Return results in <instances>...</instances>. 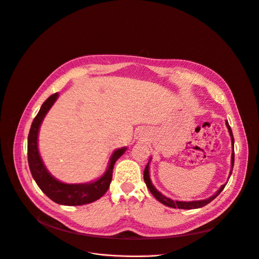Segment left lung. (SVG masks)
Segmentation results:
<instances>
[{"instance_id":"obj_1","label":"left lung","mask_w":259,"mask_h":259,"mask_svg":"<svg viewBox=\"0 0 259 259\" xmlns=\"http://www.w3.org/2000/svg\"><path fill=\"white\" fill-rule=\"evenodd\" d=\"M226 126L228 128V132H229V135L231 137V144H232V155H231V169H230V172H229V176H228V180L226 183L224 185H222L220 187V189L213 194L211 195L210 197H208V199H205V200H200V201H189V202H184V201H175L172 199H169V197L165 196L164 194H162L154 185L153 183H151V180H150V174H149V164H150V161H151V158H149V161L145 167L144 169V174H143V177H144V182L145 184L147 186V188L149 189V191L151 192V194H153L156 199L162 203L163 205L167 206V207H170V208H179V209H197V208H201V207H204L206 206L207 204H209L210 202L213 201L215 197L224 190L225 186L227 185L228 181H229L230 177H231V174H232V170H233V165H234V138H233V134H232V130L229 125V123H228V121L226 120Z\"/></svg>"}]
</instances>
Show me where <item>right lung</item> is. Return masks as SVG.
Returning <instances> with one entry per match:
<instances>
[{
    "label": "right lung",
    "mask_w": 259,
    "mask_h": 259,
    "mask_svg": "<svg viewBox=\"0 0 259 259\" xmlns=\"http://www.w3.org/2000/svg\"><path fill=\"white\" fill-rule=\"evenodd\" d=\"M58 98V93L51 95L46 100L35 116L28 135V163L31 175L40 190L49 199L59 205L80 206L90 204L108 191L113 177V168L116 161L122 156L127 147L115 149L104 174L89 183L68 184L55 179L46 168L38 150V132L45 116Z\"/></svg>",
    "instance_id": "1"
}]
</instances>
